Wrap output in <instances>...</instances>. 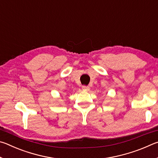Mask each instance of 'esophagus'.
<instances>
[{
    "label": "esophagus",
    "mask_w": 158,
    "mask_h": 158,
    "mask_svg": "<svg viewBox=\"0 0 158 158\" xmlns=\"http://www.w3.org/2000/svg\"><path fill=\"white\" fill-rule=\"evenodd\" d=\"M82 90H84V91H89L90 90V88L89 86H85V85H84V86L82 87Z\"/></svg>",
    "instance_id": "obj_1"
}]
</instances>
